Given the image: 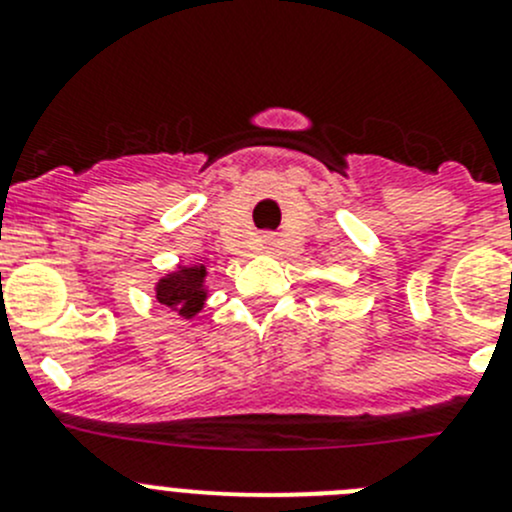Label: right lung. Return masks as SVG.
Returning a JSON list of instances; mask_svg holds the SVG:
<instances>
[{
    "mask_svg": "<svg viewBox=\"0 0 512 512\" xmlns=\"http://www.w3.org/2000/svg\"><path fill=\"white\" fill-rule=\"evenodd\" d=\"M156 299L170 312H178L183 319H193L208 302V267L205 265H178L156 282Z\"/></svg>",
    "mask_w": 512,
    "mask_h": 512,
    "instance_id": "right-lung-1",
    "label": "right lung"
}]
</instances>
